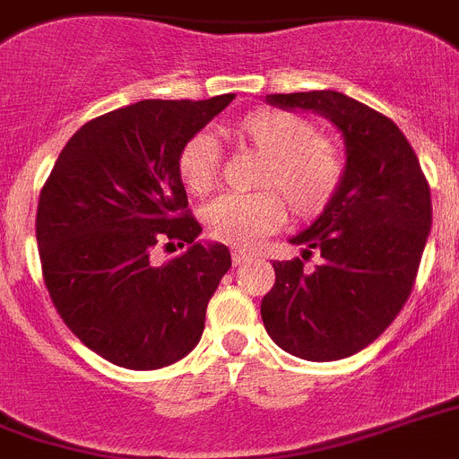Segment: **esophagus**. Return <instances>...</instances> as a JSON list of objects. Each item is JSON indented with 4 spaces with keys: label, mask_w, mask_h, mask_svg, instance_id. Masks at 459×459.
I'll use <instances>...</instances> for the list:
<instances>
[{
    "label": "esophagus",
    "mask_w": 459,
    "mask_h": 459,
    "mask_svg": "<svg viewBox=\"0 0 459 459\" xmlns=\"http://www.w3.org/2000/svg\"><path fill=\"white\" fill-rule=\"evenodd\" d=\"M250 260H253V255H250L248 250H241V248L232 250V262L237 264V267L238 264H246V262H250Z\"/></svg>",
    "instance_id": "esophagus-1"
}]
</instances>
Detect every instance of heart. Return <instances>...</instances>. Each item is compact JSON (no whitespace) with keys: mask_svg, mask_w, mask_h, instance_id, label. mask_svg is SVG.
<instances>
[{"mask_svg":"<svg viewBox=\"0 0 459 459\" xmlns=\"http://www.w3.org/2000/svg\"><path fill=\"white\" fill-rule=\"evenodd\" d=\"M316 127L295 113L262 108L225 127V136L262 155L257 187H273L295 218L323 213L342 186L343 160L334 143L316 136ZM176 169L192 195H209L218 183V146L206 134L183 143ZM285 221V204L269 190L253 195H222L204 211L211 237L222 244L250 248Z\"/></svg>","mask_w":459,"mask_h":459,"instance_id":"1","label":"heart"}]
</instances>
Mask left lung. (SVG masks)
Returning a JSON list of instances; mask_svg holds the SVG:
<instances>
[{"label": "left lung", "mask_w": 459, "mask_h": 459, "mask_svg": "<svg viewBox=\"0 0 459 459\" xmlns=\"http://www.w3.org/2000/svg\"><path fill=\"white\" fill-rule=\"evenodd\" d=\"M269 107L327 117L343 136L346 164L330 206L290 244L318 250L313 272L301 260L273 262L276 283L262 299L276 346L308 362H332L374 343L409 299L427 237L432 199L402 129L334 90L267 95Z\"/></svg>", "instance_id": "1"}]
</instances>
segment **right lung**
Wrapping results in <instances>:
<instances>
[{"mask_svg": "<svg viewBox=\"0 0 459 459\" xmlns=\"http://www.w3.org/2000/svg\"><path fill=\"white\" fill-rule=\"evenodd\" d=\"M234 95L143 100L85 123L39 197L43 278L66 327L97 355L148 371L186 358L232 267L227 246L199 241L176 160ZM187 245L174 261L158 245Z\"/></svg>", "mask_w": 459, "mask_h": 459, "instance_id": "right-lung-1", "label": "right lung"}]
</instances>
